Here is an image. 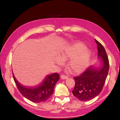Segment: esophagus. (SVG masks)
I'll list each match as a JSON object with an SVG mask.
<instances>
[{
    "label": "esophagus",
    "instance_id": "1",
    "mask_svg": "<svg viewBox=\"0 0 120 120\" xmlns=\"http://www.w3.org/2000/svg\"><path fill=\"white\" fill-rule=\"evenodd\" d=\"M61 77L63 79H66L68 78V77L67 76H66V75H62L61 76Z\"/></svg>",
    "mask_w": 120,
    "mask_h": 120
}]
</instances>
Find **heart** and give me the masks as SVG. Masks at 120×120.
Here are the masks:
<instances>
[{
	"mask_svg": "<svg viewBox=\"0 0 120 120\" xmlns=\"http://www.w3.org/2000/svg\"><path fill=\"white\" fill-rule=\"evenodd\" d=\"M62 57L64 59H69L68 66L70 71L74 74L82 72L89 65L91 54L90 50L86 48L85 45L78 42L68 47L61 52ZM57 62L59 64L63 62L59 58Z\"/></svg>",
	"mask_w": 120,
	"mask_h": 120,
	"instance_id": "obj_1",
	"label": "heart"
}]
</instances>
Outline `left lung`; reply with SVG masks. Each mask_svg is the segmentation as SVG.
Returning a JSON list of instances; mask_svg holds the SVG:
<instances>
[{"instance_id": "8db88e82", "label": "left lung", "mask_w": 120, "mask_h": 120, "mask_svg": "<svg viewBox=\"0 0 120 120\" xmlns=\"http://www.w3.org/2000/svg\"><path fill=\"white\" fill-rule=\"evenodd\" d=\"M95 41L101 65L100 67L90 66L79 76L74 77L75 85L72 92L82 101H87L98 95L103 89L109 71V60L105 50L99 42L96 39Z\"/></svg>"}]
</instances>
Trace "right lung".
Masks as SVG:
<instances>
[{
    "label": "right lung",
    "instance_id": "right-lung-1",
    "mask_svg": "<svg viewBox=\"0 0 120 120\" xmlns=\"http://www.w3.org/2000/svg\"><path fill=\"white\" fill-rule=\"evenodd\" d=\"M12 76L17 89L22 95L30 101L38 103L47 101L52 96L56 83L59 79V74L54 73L47 75L42 83L35 87H28L21 85Z\"/></svg>",
    "mask_w": 120,
    "mask_h": 120
}]
</instances>
